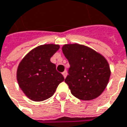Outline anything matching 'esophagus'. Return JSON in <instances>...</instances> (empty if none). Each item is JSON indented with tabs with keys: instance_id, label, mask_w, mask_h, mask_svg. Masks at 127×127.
I'll list each match as a JSON object with an SVG mask.
<instances>
[{
	"instance_id": "obj_1",
	"label": "esophagus",
	"mask_w": 127,
	"mask_h": 127,
	"mask_svg": "<svg viewBox=\"0 0 127 127\" xmlns=\"http://www.w3.org/2000/svg\"><path fill=\"white\" fill-rule=\"evenodd\" d=\"M62 74L64 75V78H66V75H67V71H64L63 73H62Z\"/></svg>"
}]
</instances>
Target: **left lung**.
Instances as JSON below:
<instances>
[{
    "mask_svg": "<svg viewBox=\"0 0 127 127\" xmlns=\"http://www.w3.org/2000/svg\"><path fill=\"white\" fill-rule=\"evenodd\" d=\"M62 51L70 65L65 83L71 94L82 100L98 97L110 76L107 60L91 48L78 44H65Z\"/></svg>",
    "mask_w": 127,
    "mask_h": 127,
    "instance_id": "8db88e82",
    "label": "left lung"
}]
</instances>
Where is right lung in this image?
Wrapping results in <instances>:
<instances>
[{
	"label": "right lung",
	"mask_w": 127,
	"mask_h": 127,
	"mask_svg": "<svg viewBox=\"0 0 127 127\" xmlns=\"http://www.w3.org/2000/svg\"><path fill=\"white\" fill-rule=\"evenodd\" d=\"M60 48L58 44H44L30 51L20 63L17 80L20 88L31 100L41 102L51 97L64 80L50 58Z\"/></svg>",
	"instance_id": "1"
}]
</instances>
